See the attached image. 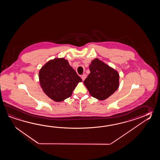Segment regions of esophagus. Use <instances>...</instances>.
<instances>
[{"instance_id":"1","label":"esophagus","mask_w":160,"mask_h":160,"mask_svg":"<svg viewBox=\"0 0 160 160\" xmlns=\"http://www.w3.org/2000/svg\"><path fill=\"white\" fill-rule=\"evenodd\" d=\"M86 77H87V75H86V74H83V75H82V79L83 81H84V80H85V78H86Z\"/></svg>"}]
</instances>
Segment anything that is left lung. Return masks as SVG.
<instances>
[{
    "instance_id": "left-lung-1",
    "label": "left lung",
    "mask_w": 160,
    "mask_h": 160,
    "mask_svg": "<svg viewBox=\"0 0 160 160\" xmlns=\"http://www.w3.org/2000/svg\"><path fill=\"white\" fill-rule=\"evenodd\" d=\"M89 69L90 73L83 83L92 97L105 100L118 88V72L98 58L92 62Z\"/></svg>"
}]
</instances>
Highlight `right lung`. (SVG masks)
Listing matches in <instances>:
<instances>
[{
    "label": "right lung",
    "instance_id": "obj_1",
    "mask_svg": "<svg viewBox=\"0 0 160 160\" xmlns=\"http://www.w3.org/2000/svg\"><path fill=\"white\" fill-rule=\"evenodd\" d=\"M41 88L49 98L61 102L72 94L79 82L82 81L65 58L48 62L39 72Z\"/></svg>",
    "mask_w": 160,
    "mask_h": 160
}]
</instances>
